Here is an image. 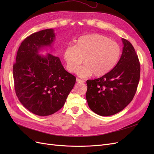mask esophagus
<instances>
[{
    "mask_svg": "<svg viewBox=\"0 0 154 154\" xmlns=\"http://www.w3.org/2000/svg\"><path fill=\"white\" fill-rule=\"evenodd\" d=\"M76 82L77 83H84L85 81L81 80V79H79V78H76Z\"/></svg>",
    "mask_w": 154,
    "mask_h": 154,
    "instance_id": "1",
    "label": "esophagus"
}]
</instances>
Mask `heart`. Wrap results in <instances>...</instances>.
<instances>
[{"label": "heart", "instance_id": "heart-1", "mask_svg": "<svg viewBox=\"0 0 154 154\" xmlns=\"http://www.w3.org/2000/svg\"><path fill=\"white\" fill-rule=\"evenodd\" d=\"M120 55L119 45L100 34L80 37L75 45L67 46L63 53L70 72H75L84 61L85 65L78 71L81 77L89 76L92 74L96 77L105 75L118 63Z\"/></svg>", "mask_w": 154, "mask_h": 154}]
</instances>
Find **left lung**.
I'll return each instance as SVG.
<instances>
[{
    "mask_svg": "<svg viewBox=\"0 0 154 154\" xmlns=\"http://www.w3.org/2000/svg\"><path fill=\"white\" fill-rule=\"evenodd\" d=\"M122 57L112 71L101 78L87 81L86 99L96 114L109 116L124 109L136 94L140 78V63L134 47L122 38Z\"/></svg>",
    "mask_w": 154,
    "mask_h": 154,
    "instance_id": "left-lung-1",
    "label": "left lung"
}]
</instances>
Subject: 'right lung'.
Masks as SVG:
<instances>
[{
	"mask_svg": "<svg viewBox=\"0 0 154 154\" xmlns=\"http://www.w3.org/2000/svg\"><path fill=\"white\" fill-rule=\"evenodd\" d=\"M54 39L53 29L27 36L18 48L13 67L18 100L31 112L40 116L51 115L61 109L76 83V77L65 70L58 57L38 53L51 47Z\"/></svg>",
	"mask_w": 154,
	"mask_h": 154,
	"instance_id": "right-lung-1",
	"label": "right lung"
}]
</instances>
